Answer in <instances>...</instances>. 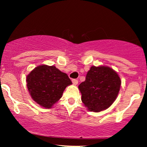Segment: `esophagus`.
<instances>
[{"mask_svg": "<svg viewBox=\"0 0 147 147\" xmlns=\"http://www.w3.org/2000/svg\"><path fill=\"white\" fill-rule=\"evenodd\" d=\"M72 82L73 84H75V85H77V84H78V80H77V79H72Z\"/></svg>", "mask_w": 147, "mask_h": 147, "instance_id": "esophagus-1", "label": "esophagus"}]
</instances>
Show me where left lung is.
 <instances>
[{"mask_svg": "<svg viewBox=\"0 0 147 147\" xmlns=\"http://www.w3.org/2000/svg\"><path fill=\"white\" fill-rule=\"evenodd\" d=\"M121 80L117 73L106 66H92L86 80L79 84L82 101L89 111L99 112L108 109L119 93Z\"/></svg>", "mask_w": 147, "mask_h": 147, "instance_id": "obj_1", "label": "left lung"}]
</instances>
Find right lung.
<instances>
[{
  "label": "right lung",
  "instance_id": "1",
  "mask_svg": "<svg viewBox=\"0 0 147 147\" xmlns=\"http://www.w3.org/2000/svg\"><path fill=\"white\" fill-rule=\"evenodd\" d=\"M27 86L32 98L41 106L50 108L61 97L72 82L56 67L39 65L27 76Z\"/></svg>",
  "mask_w": 147,
  "mask_h": 147
}]
</instances>
